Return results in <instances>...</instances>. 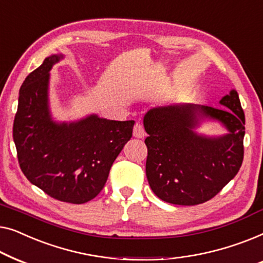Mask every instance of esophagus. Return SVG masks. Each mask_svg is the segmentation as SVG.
Returning a JSON list of instances; mask_svg holds the SVG:
<instances>
[{
    "label": "esophagus",
    "instance_id": "obj_1",
    "mask_svg": "<svg viewBox=\"0 0 263 263\" xmlns=\"http://www.w3.org/2000/svg\"><path fill=\"white\" fill-rule=\"evenodd\" d=\"M145 136V131H144V127L139 123H137L133 127V137L136 138H144Z\"/></svg>",
    "mask_w": 263,
    "mask_h": 263
}]
</instances>
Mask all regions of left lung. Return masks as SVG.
<instances>
[{
  "label": "left lung",
  "instance_id": "obj_1",
  "mask_svg": "<svg viewBox=\"0 0 263 263\" xmlns=\"http://www.w3.org/2000/svg\"><path fill=\"white\" fill-rule=\"evenodd\" d=\"M219 103L223 108L175 103L155 107L144 116L146 177L161 200L184 206L202 204L238 173L246 133L238 93L231 89ZM207 121L219 122L227 133L199 134L196 130Z\"/></svg>",
  "mask_w": 263,
  "mask_h": 263
}]
</instances>
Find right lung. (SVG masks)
I'll return each mask as SVG.
<instances>
[{
	"instance_id": "right-lung-1",
	"label": "right lung",
	"mask_w": 263,
	"mask_h": 263,
	"mask_svg": "<svg viewBox=\"0 0 263 263\" xmlns=\"http://www.w3.org/2000/svg\"><path fill=\"white\" fill-rule=\"evenodd\" d=\"M56 53L26 77L13 126L20 168L28 181L57 200L84 204L105 186L110 167L131 139L135 121L89 114L57 121L50 109V71Z\"/></svg>"
}]
</instances>
